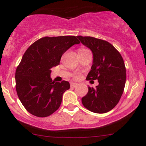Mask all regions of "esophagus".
<instances>
[{
	"instance_id": "esophagus-1",
	"label": "esophagus",
	"mask_w": 146,
	"mask_h": 146,
	"mask_svg": "<svg viewBox=\"0 0 146 146\" xmlns=\"http://www.w3.org/2000/svg\"><path fill=\"white\" fill-rule=\"evenodd\" d=\"M78 85V83H76V82H70V87L71 88H76Z\"/></svg>"
}]
</instances>
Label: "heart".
I'll use <instances>...</instances> for the list:
<instances>
[{
  "instance_id": "1",
  "label": "heart",
  "mask_w": 146,
  "mask_h": 146,
  "mask_svg": "<svg viewBox=\"0 0 146 146\" xmlns=\"http://www.w3.org/2000/svg\"><path fill=\"white\" fill-rule=\"evenodd\" d=\"M88 49H85V48H80V49L78 50V52H80V51H87ZM80 76L78 74V73H75L74 75H73V78H74L75 79H79L80 78Z\"/></svg>"
}]
</instances>
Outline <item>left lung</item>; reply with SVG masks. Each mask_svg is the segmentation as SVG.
I'll return each mask as SVG.
<instances>
[{
	"instance_id": "1",
	"label": "left lung",
	"mask_w": 146,
	"mask_h": 146,
	"mask_svg": "<svg viewBox=\"0 0 146 146\" xmlns=\"http://www.w3.org/2000/svg\"><path fill=\"white\" fill-rule=\"evenodd\" d=\"M77 37L93 54V63L86 79L99 82L95 88L88 87V93L82 98V104L92 112H108L118 104L124 89L126 74L123 58L107 41L92 36Z\"/></svg>"
}]
</instances>
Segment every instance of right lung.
<instances>
[{
  "instance_id": "add662e5",
  "label": "right lung",
  "mask_w": 146,
  "mask_h": 146,
  "mask_svg": "<svg viewBox=\"0 0 146 146\" xmlns=\"http://www.w3.org/2000/svg\"><path fill=\"white\" fill-rule=\"evenodd\" d=\"M80 43L75 36L41 38L26 50L15 72V88L20 102L32 115L46 117L61 104L68 81H52L51 68L59 64L63 54Z\"/></svg>"
}]
</instances>
